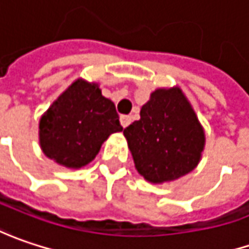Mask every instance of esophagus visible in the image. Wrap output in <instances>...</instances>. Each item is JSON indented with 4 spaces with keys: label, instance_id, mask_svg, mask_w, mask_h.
Wrapping results in <instances>:
<instances>
[{
    "label": "esophagus",
    "instance_id": "34e87169",
    "mask_svg": "<svg viewBox=\"0 0 249 249\" xmlns=\"http://www.w3.org/2000/svg\"><path fill=\"white\" fill-rule=\"evenodd\" d=\"M120 123H121V125H123L124 128H126L128 125L132 123V117H131V115H121V117H120Z\"/></svg>",
    "mask_w": 249,
    "mask_h": 249
}]
</instances>
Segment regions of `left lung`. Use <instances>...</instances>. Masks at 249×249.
Returning <instances> with one entry per match:
<instances>
[{
  "instance_id": "8db88e82",
  "label": "left lung",
  "mask_w": 249,
  "mask_h": 249,
  "mask_svg": "<svg viewBox=\"0 0 249 249\" xmlns=\"http://www.w3.org/2000/svg\"><path fill=\"white\" fill-rule=\"evenodd\" d=\"M135 167L150 182H167L199 163L205 134L181 89H157L141 108V120L124 129Z\"/></svg>"
}]
</instances>
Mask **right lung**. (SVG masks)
Returning <instances> with one entry per match:
<instances>
[{
    "label": "right lung",
    "instance_id": "obj_1",
    "mask_svg": "<svg viewBox=\"0 0 249 249\" xmlns=\"http://www.w3.org/2000/svg\"><path fill=\"white\" fill-rule=\"evenodd\" d=\"M44 155L68 168L90 163L114 132L123 131L111 100L96 83L73 82L51 104L38 125Z\"/></svg>",
    "mask_w": 249,
    "mask_h": 249
}]
</instances>
